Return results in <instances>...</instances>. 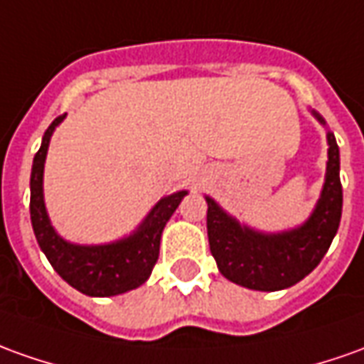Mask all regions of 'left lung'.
<instances>
[{
    "mask_svg": "<svg viewBox=\"0 0 364 364\" xmlns=\"http://www.w3.org/2000/svg\"><path fill=\"white\" fill-rule=\"evenodd\" d=\"M313 117L325 124L319 112ZM329 160L317 206L301 225L279 234L257 232L240 224L214 200L208 202V242L218 269L225 279L255 291L287 289L319 265L339 230L343 186L339 178V146L327 132Z\"/></svg>",
    "mask_w": 364,
    "mask_h": 364,
    "instance_id": "8db88e82",
    "label": "left lung"
}]
</instances>
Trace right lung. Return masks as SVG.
I'll return each instance as SVG.
<instances>
[{"instance_id": "add662e5", "label": "right lung", "mask_w": 364, "mask_h": 364, "mask_svg": "<svg viewBox=\"0 0 364 364\" xmlns=\"http://www.w3.org/2000/svg\"><path fill=\"white\" fill-rule=\"evenodd\" d=\"M65 119L57 117L45 130L41 149L37 150L31 168V224L41 252L53 269L77 291L91 297H112L136 289L146 282L160 252L162 230L176 212L178 204L186 196V190L164 196L152 208L142 224L127 237L102 245H79L63 240L55 232L47 215L43 200V168L53 130Z\"/></svg>"}]
</instances>
